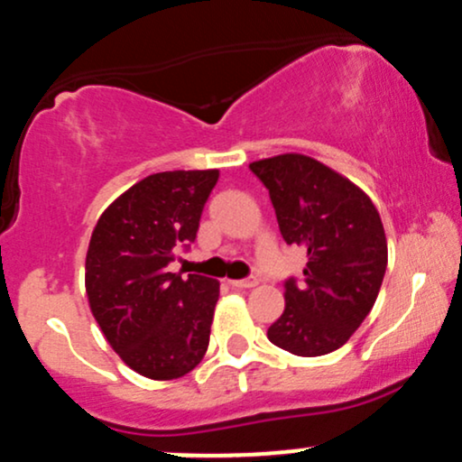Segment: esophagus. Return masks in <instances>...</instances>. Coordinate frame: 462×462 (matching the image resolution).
Masks as SVG:
<instances>
[{"label": "esophagus", "instance_id": "obj_1", "mask_svg": "<svg viewBox=\"0 0 462 462\" xmlns=\"http://www.w3.org/2000/svg\"><path fill=\"white\" fill-rule=\"evenodd\" d=\"M229 284L233 289H253V286H257L260 282H257V277H246V280H229Z\"/></svg>", "mask_w": 462, "mask_h": 462}]
</instances>
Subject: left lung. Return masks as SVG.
Returning a JSON list of instances; mask_svg holds the SVG:
<instances>
[{"label": "left lung", "instance_id": "left-lung-1", "mask_svg": "<svg viewBox=\"0 0 462 462\" xmlns=\"http://www.w3.org/2000/svg\"><path fill=\"white\" fill-rule=\"evenodd\" d=\"M269 189L286 245L306 249L301 282L286 280L271 344L297 356L341 348L368 317L388 266V242L368 193L304 153L251 162Z\"/></svg>", "mask_w": 462, "mask_h": 462}]
</instances>
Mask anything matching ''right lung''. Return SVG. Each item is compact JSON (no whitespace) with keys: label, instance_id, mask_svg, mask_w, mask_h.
Instances as JSON below:
<instances>
[{"label":"right lung","instance_id":"right-lung-1","mask_svg":"<svg viewBox=\"0 0 462 462\" xmlns=\"http://www.w3.org/2000/svg\"><path fill=\"white\" fill-rule=\"evenodd\" d=\"M217 170L143 178L98 217L86 255V292L107 344L138 374L171 381L209 346L220 282L180 277L170 262L196 240Z\"/></svg>","mask_w":462,"mask_h":462}]
</instances>
